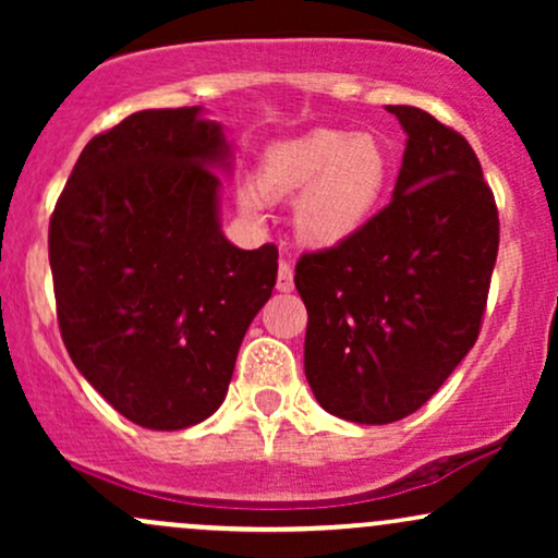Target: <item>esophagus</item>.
Returning a JSON list of instances; mask_svg holds the SVG:
<instances>
[{"label":"esophagus","mask_w":558,"mask_h":558,"mask_svg":"<svg viewBox=\"0 0 558 558\" xmlns=\"http://www.w3.org/2000/svg\"><path fill=\"white\" fill-rule=\"evenodd\" d=\"M278 291H283V293H288L293 288V267H291V262H286V259H280V265H278Z\"/></svg>","instance_id":"1"}]
</instances>
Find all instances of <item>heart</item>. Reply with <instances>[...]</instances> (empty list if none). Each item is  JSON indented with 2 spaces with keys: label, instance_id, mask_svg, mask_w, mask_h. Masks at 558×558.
<instances>
[{
  "label": "heart",
  "instance_id": "heart-1",
  "mask_svg": "<svg viewBox=\"0 0 558 558\" xmlns=\"http://www.w3.org/2000/svg\"><path fill=\"white\" fill-rule=\"evenodd\" d=\"M390 181L393 157L380 138L332 128L267 146L257 170L262 196L280 198L299 191L293 230L301 243L315 248H336L356 239L380 213ZM259 194L243 189L241 213L259 215Z\"/></svg>",
  "mask_w": 558,
  "mask_h": 558
}]
</instances>
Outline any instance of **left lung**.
<instances>
[{
  "label": "left lung",
  "instance_id": "1",
  "mask_svg": "<svg viewBox=\"0 0 558 558\" xmlns=\"http://www.w3.org/2000/svg\"><path fill=\"white\" fill-rule=\"evenodd\" d=\"M407 133L393 198L356 239L304 254V373L325 412L409 417L470 354L498 254V213L464 136L388 105Z\"/></svg>",
  "mask_w": 558,
  "mask_h": 558
}]
</instances>
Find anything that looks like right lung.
<instances>
[{"label": "right lung", "instance_id": "right-lung-1", "mask_svg": "<svg viewBox=\"0 0 558 558\" xmlns=\"http://www.w3.org/2000/svg\"><path fill=\"white\" fill-rule=\"evenodd\" d=\"M230 162L233 146L202 107L133 112L88 141L49 222L70 360L149 430L217 412L272 296L278 248L246 252L220 228L217 172Z\"/></svg>", "mask_w": 558, "mask_h": 558}]
</instances>
